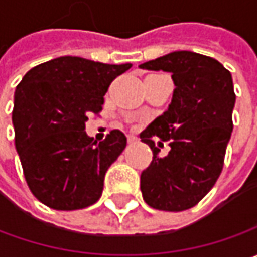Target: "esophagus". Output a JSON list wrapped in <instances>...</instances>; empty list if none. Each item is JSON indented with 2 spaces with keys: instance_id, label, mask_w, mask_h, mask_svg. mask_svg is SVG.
<instances>
[{
  "instance_id": "34e87169",
  "label": "esophagus",
  "mask_w": 257,
  "mask_h": 257,
  "mask_svg": "<svg viewBox=\"0 0 257 257\" xmlns=\"http://www.w3.org/2000/svg\"><path fill=\"white\" fill-rule=\"evenodd\" d=\"M127 142L128 143H136L137 142V137L136 136H127Z\"/></svg>"
}]
</instances>
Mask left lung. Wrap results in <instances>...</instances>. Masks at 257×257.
Returning a JSON list of instances; mask_svg holds the SVG:
<instances>
[{
    "instance_id": "1",
    "label": "left lung",
    "mask_w": 257,
    "mask_h": 257,
    "mask_svg": "<svg viewBox=\"0 0 257 257\" xmlns=\"http://www.w3.org/2000/svg\"><path fill=\"white\" fill-rule=\"evenodd\" d=\"M140 68L172 73L176 85L167 111L140 133L153 152L140 177L142 194L153 209L183 212L200 202L222 173L236 101L232 74L217 60L192 51H174ZM163 141L171 152L162 158Z\"/></svg>"
}]
</instances>
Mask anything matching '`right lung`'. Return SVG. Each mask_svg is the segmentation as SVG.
I'll return each instance as SVG.
<instances>
[{
    "label": "right lung",
    "mask_w": 257,
    "mask_h": 257,
    "mask_svg": "<svg viewBox=\"0 0 257 257\" xmlns=\"http://www.w3.org/2000/svg\"><path fill=\"white\" fill-rule=\"evenodd\" d=\"M130 67L65 55L31 68L17 85L15 149L25 182L45 206L78 210L101 197L105 172L127 139L113 130L97 143L85 121L103 110L111 81Z\"/></svg>",
    "instance_id": "obj_1"
}]
</instances>
